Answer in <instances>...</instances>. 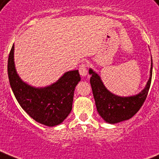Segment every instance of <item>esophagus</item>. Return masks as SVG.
<instances>
[{
	"label": "esophagus",
	"instance_id": "esophagus-1",
	"mask_svg": "<svg viewBox=\"0 0 159 159\" xmlns=\"http://www.w3.org/2000/svg\"><path fill=\"white\" fill-rule=\"evenodd\" d=\"M79 73L81 76L85 77L88 74V62L87 61H82L79 66Z\"/></svg>",
	"mask_w": 159,
	"mask_h": 159
}]
</instances>
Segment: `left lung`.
<instances>
[{
	"label": "left lung",
	"instance_id": "1",
	"mask_svg": "<svg viewBox=\"0 0 159 159\" xmlns=\"http://www.w3.org/2000/svg\"><path fill=\"white\" fill-rule=\"evenodd\" d=\"M152 61L150 69V77L143 90L135 96L118 97L110 93L105 88L98 75L93 70L89 69V74L92 75L90 83L97 110L104 121L114 124L130 119L139 112L147 98L152 80Z\"/></svg>",
	"mask_w": 159,
	"mask_h": 159
}]
</instances>
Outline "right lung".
<instances>
[{"mask_svg":"<svg viewBox=\"0 0 159 159\" xmlns=\"http://www.w3.org/2000/svg\"><path fill=\"white\" fill-rule=\"evenodd\" d=\"M7 71L11 88L20 106L37 123L53 127L62 123L71 112L75 88L81 80L78 70L66 71L57 82L46 88L31 87L16 73L13 44Z\"/></svg>","mask_w":159,"mask_h":159,"instance_id":"1","label":"right lung"}]
</instances>
